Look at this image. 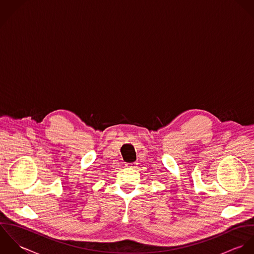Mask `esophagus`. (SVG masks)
I'll use <instances>...</instances> for the list:
<instances>
[{"label":"esophagus","mask_w":254,"mask_h":254,"mask_svg":"<svg viewBox=\"0 0 254 254\" xmlns=\"http://www.w3.org/2000/svg\"><path fill=\"white\" fill-rule=\"evenodd\" d=\"M127 167L129 169H135L137 167V163H130V164H127Z\"/></svg>","instance_id":"34e87169"}]
</instances>
